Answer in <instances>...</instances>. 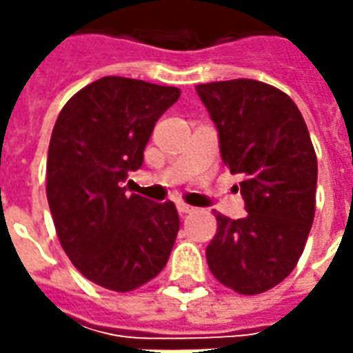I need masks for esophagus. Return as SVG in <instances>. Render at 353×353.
<instances>
[{
  "label": "esophagus",
  "instance_id": "34e87169",
  "mask_svg": "<svg viewBox=\"0 0 353 353\" xmlns=\"http://www.w3.org/2000/svg\"><path fill=\"white\" fill-rule=\"evenodd\" d=\"M176 210L181 212V214H192L196 208H192V206H188V204H179V206H176Z\"/></svg>",
  "mask_w": 353,
  "mask_h": 353
}]
</instances>
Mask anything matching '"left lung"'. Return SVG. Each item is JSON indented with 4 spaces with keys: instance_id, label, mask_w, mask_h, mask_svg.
Segmentation results:
<instances>
[{
    "instance_id": "left-lung-1",
    "label": "left lung",
    "mask_w": 353,
    "mask_h": 353,
    "mask_svg": "<svg viewBox=\"0 0 353 353\" xmlns=\"http://www.w3.org/2000/svg\"><path fill=\"white\" fill-rule=\"evenodd\" d=\"M198 98L218 129L224 165L245 218L216 214L206 248L212 275L239 294H259L289 277L314 220L319 165L308 129L291 98L257 80L198 84Z\"/></svg>"
}]
</instances>
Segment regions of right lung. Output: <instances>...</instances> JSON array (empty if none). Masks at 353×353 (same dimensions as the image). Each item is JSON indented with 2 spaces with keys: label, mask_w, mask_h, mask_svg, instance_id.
I'll use <instances>...</instances> for the list:
<instances>
[{
  "label": "right lung",
  "mask_w": 353,
  "mask_h": 353,
  "mask_svg": "<svg viewBox=\"0 0 353 353\" xmlns=\"http://www.w3.org/2000/svg\"><path fill=\"white\" fill-rule=\"evenodd\" d=\"M181 90L103 76L74 94L54 123L47 198L62 250L103 289L128 292L161 273L179 234L172 202L125 194L157 119Z\"/></svg>",
  "instance_id": "obj_1"
}]
</instances>
